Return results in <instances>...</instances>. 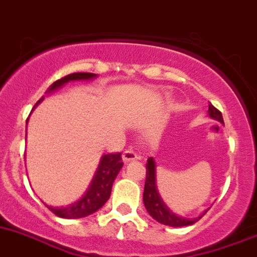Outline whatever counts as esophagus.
<instances>
[{"label":"esophagus","instance_id":"esophagus-1","mask_svg":"<svg viewBox=\"0 0 257 257\" xmlns=\"http://www.w3.org/2000/svg\"><path fill=\"white\" fill-rule=\"evenodd\" d=\"M137 158H139V156H137L132 150H126L125 152L122 153V161L125 163L131 162V161L137 160Z\"/></svg>","mask_w":257,"mask_h":257}]
</instances>
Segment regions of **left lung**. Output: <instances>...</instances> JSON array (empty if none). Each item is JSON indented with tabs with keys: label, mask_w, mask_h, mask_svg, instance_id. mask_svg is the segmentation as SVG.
I'll return each mask as SVG.
<instances>
[{
	"label": "left lung",
	"mask_w": 257,
	"mask_h": 257,
	"mask_svg": "<svg viewBox=\"0 0 257 257\" xmlns=\"http://www.w3.org/2000/svg\"><path fill=\"white\" fill-rule=\"evenodd\" d=\"M209 117L213 120L219 121V122L224 123L223 115L218 109L213 106L209 102V109H208ZM146 182H145V190H144V204L146 207V210L148 211L151 216L158 223L163 224V225L173 226V227H181V226H188L192 224L197 223L203 215L209 210L203 211L199 216L197 218H186V216L178 215V214L173 213L169 209V207L163 202L162 197L160 195V192L157 189V184H156V162L155 158L150 157L147 160L146 165Z\"/></svg>",
	"instance_id": "8db88e82"
}]
</instances>
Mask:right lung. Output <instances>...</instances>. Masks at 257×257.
Wrapping results in <instances>:
<instances>
[{
    "label": "right lung",
    "instance_id": "right-lung-1",
    "mask_svg": "<svg viewBox=\"0 0 257 257\" xmlns=\"http://www.w3.org/2000/svg\"><path fill=\"white\" fill-rule=\"evenodd\" d=\"M96 78V74L92 73L70 74V75L64 76L60 80H57L55 83H53L46 91V94H52L55 90L63 88L65 84L70 83V81H89ZM43 100L44 96H42L37 101V104L34 105V107L38 106ZM122 166L123 163L122 158H121V153L104 155L101 157V160H100L96 171H95L94 177L91 179V183L89 184L88 189H86V192L84 193V195L80 199L71 203L69 205H64V207H53V205H48L43 202L44 205L50 211H53L55 215L64 219H79L95 213V211L99 210L109 200L113 181L117 177L118 172L121 171Z\"/></svg>",
    "mask_w": 257,
    "mask_h": 257
}]
</instances>
